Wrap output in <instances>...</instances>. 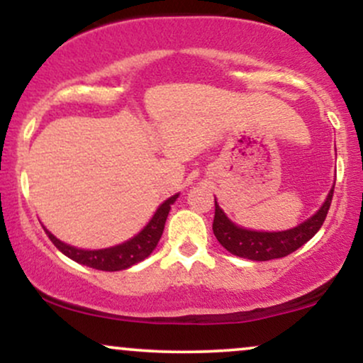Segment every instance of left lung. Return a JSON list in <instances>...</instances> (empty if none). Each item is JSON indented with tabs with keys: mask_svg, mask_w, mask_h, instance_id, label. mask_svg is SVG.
<instances>
[{
	"mask_svg": "<svg viewBox=\"0 0 363 363\" xmlns=\"http://www.w3.org/2000/svg\"><path fill=\"white\" fill-rule=\"evenodd\" d=\"M333 191L335 184L324 199V203L306 222L298 223L297 227L280 232H262L251 230L237 225L225 215V211L218 206L215 198V218H213V234L220 244L234 256L244 257L251 261H269L285 257L302 247L307 240L318 234L320 225L326 220L328 210L331 206Z\"/></svg>",
	"mask_w": 363,
	"mask_h": 363,
	"instance_id": "8db88e82",
	"label": "left lung"
}]
</instances>
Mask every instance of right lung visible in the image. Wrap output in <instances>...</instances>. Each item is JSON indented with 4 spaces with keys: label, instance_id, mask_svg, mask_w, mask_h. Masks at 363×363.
I'll return each mask as SVG.
<instances>
[{
    "label": "right lung",
    "instance_id": "1",
    "mask_svg": "<svg viewBox=\"0 0 363 363\" xmlns=\"http://www.w3.org/2000/svg\"><path fill=\"white\" fill-rule=\"evenodd\" d=\"M177 198L179 193L165 199V201L157 208V211L153 213L152 218H150V222L141 228L138 234L118 245H112V247L80 249L62 242V240L51 234L45 227L44 230L45 234L49 235V239L52 240V244L56 245L65 256H68L69 259L77 261L78 264L89 266V268L94 269H101V272H121V269H128L131 268V266L138 264V262L143 259H147L150 254L155 251L158 240H160L162 234H164L165 220H167L169 216L170 206L176 203Z\"/></svg>",
    "mask_w": 363,
    "mask_h": 363
}]
</instances>
